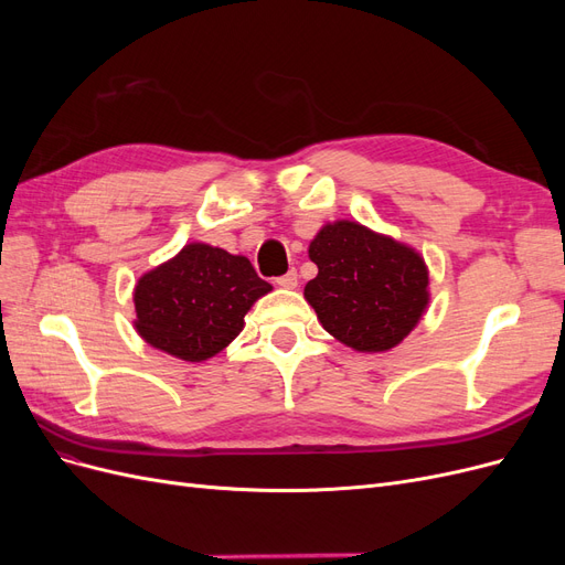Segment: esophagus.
Returning <instances> with one entry per match:
<instances>
[{
  "instance_id": "esophagus-1",
  "label": "esophagus",
  "mask_w": 565,
  "mask_h": 565,
  "mask_svg": "<svg viewBox=\"0 0 565 565\" xmlns=\"http://www.w3.org/2000/svg\"><path fill=\"white\" fill-rule=\"evenodd\" d=\"M276 282H278L280 287H285V289H295V287H297V282H299L297 270H295V268H292V270H287L285 276H280Z\"/></svg>"
}]
</instances>
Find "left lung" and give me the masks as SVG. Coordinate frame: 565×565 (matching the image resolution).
<instances>
[{
    "instance_id": "obj_1",
    "label": "left lung",
    "mask_w": 565,
    "mask_h": 565,
    "mask_svg": "<svg viewBox=\"0 0 565 565\" xmlns=\"http://www.w3.org/2000/svg\"><path fill=\"white\" fill-rule=\"evenodd\" d=\"M318 276L303 297L322 328L355 351H388L429 303V273L415 252L355 221L324 226L309 247Z\"/></svg>"
}]
</instances>
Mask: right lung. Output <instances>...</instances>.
Returning <instances> with one entry per match:
<instances>
[{
    "mask_svg": "<svg viewBox=\"0 0 565 565\" xmlns=\"http://www.w3.org/2000/svg\"><path fill=\"white\" fill-rule=\"evenodd\" d=\"M266 292L270 285L245 256L185 245L136 285V332L181 361H207L241 334L252 303Z\"/></svg>",
    "mask_w": 565,
    "mask_h": 565,
    "instance_id": "obj_1",
    "label": "right lung"
}]
</instances>
